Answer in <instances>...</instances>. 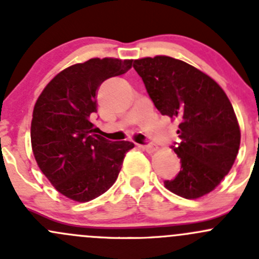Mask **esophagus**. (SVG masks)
<instances>
[{"label":"esophagus","instance_id":"1","mask_svg":"<svg viewBox=\"0 0 259 259\" xmlns=\"http://www.w3.org/2000/svg\"><path fill=\"white\" fill-rule=\"evenodd\" d=\"M140 146H142L144 150L148 151V153H153V151L156 149L155 145H154V144H145V145H140Z\"/></svg>","mask_w":259,"mask_h":259}]
</instances>
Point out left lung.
Instances as JSON below:
<instances>
[{
    "instance_id": "8db88e82",
    "label": "left lung",
    "mask_w": 259,
    "mask_h": 259,
    "mask_svg": "<svg viewBox=\"0 0 259 259\" xmlns=\"http://www.w3.org/2000/svg\"><path fill=\"white\" fill-rule=\"evenodd\" d=\"M134 69L161 115L180 121V143L171 148L182 166L164 185L185 199L210 193L231 170L241 144L228 96L204 72L173 57L135 60Z\"/></svg>"
}]
</instances>
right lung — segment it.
<instances>
[{"instance_id":"obj_1","label":"right lung","mask_w":259,"mask_h":259,"mask_svg":"<svg viewBox=\"0 0 259 259\" xmlns=\"http://www.w3.org/2000/svg\"><path fill=\"white\" fill-rule=\"evenodd\" d=\"M133 60L90 59L57 74L35 104L31 145L38 168L55 189L75 202H89L116 180L130 142L95 134L91 116L101 83L125 74Z\"/></svg>"}]
</instances>
